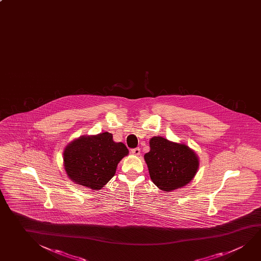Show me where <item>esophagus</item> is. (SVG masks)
Listing matches in <instances>:
<instances>
[{"label":"esophagus","mask_w":261,"mask_h":261,"mask_svg":"<svg viewBox=\"0 0 261 261\" xmlns=\"http://www.w3.org/2000/svg\"><path fill=\"white\" fill-rule=\"evenodd\" d=\"M131 153L134 154V155H140V148H139V147L133 148V149H131Z\"/></svg>","instance_id":"esophagus-1"}]
</instances>
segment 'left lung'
Returning <instances> with one entry per match:
<instances>
[{
	"label": "left lung",
	"instance_id": "8db88e82",
	"mask_svg": "<svg viewBox=\"0 0 261 261\" xmlns=\"http://www.w3.org/2000/svg\"><path fill=\"white\" fill-rule=\"evenodd\" d=\"M149 146L150 150L144 159L156 187L170 192L191 182L199 168V159L194 151L184 144L161 137H152Z\"/></svg>",
	"mask_w": 261,
	"mask_h": 261
}]
</instances>
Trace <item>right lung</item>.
Wrapping results in <instances>:
<instances>
[{"mask_svg":"<svg viewBox=\"0 0 261 261\" xmlns=\"http://www.w3.org/2000/svg\"><path fill=\"white\" fill-rule=\"evenodd\" d=\"M128 153L124 144L113 140L111 133L83 136L66 146L65 170L76 184L101 190L115 176L117 165Z\"/></svg>","mask_w":261,"mask_h":261,"instance_id":"add662e5","label":"right lung"}]
</instances>
